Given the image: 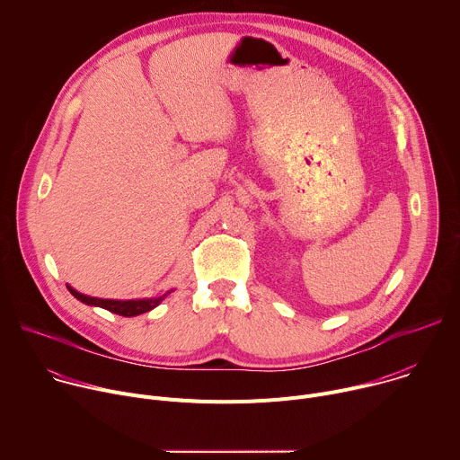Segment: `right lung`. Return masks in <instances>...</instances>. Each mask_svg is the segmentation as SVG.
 <instances>
[{"instance_id": "add662e5", "label": "right lung", "mask_w": 460, "mask_h": 460, "mask_svg": "<svg viewBox=\"0 0 460 460\" xmlns=\"http://www.w3.org/2000/svg\"><path fill=\"white\" fill-rule=\"evenodd\" d=\"M67 289L71 291V295L75 298H78L80 302L87 304V305H94V307H103L111 313L121 314V316H138L142 313H147L151 309H155L156 305L162 304V300H165L167 295H171L174 289L165 291L160 296H151V298H133V300H109V298H96V296H87L80 291H76L75 288L67 286Z\"/></svg>"}]
</instances>
